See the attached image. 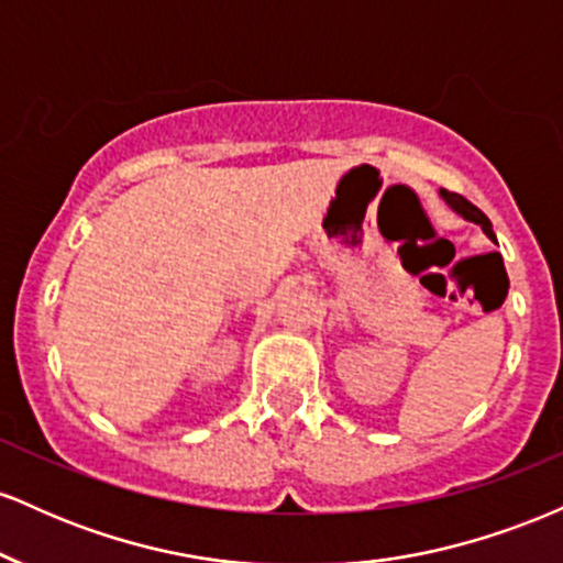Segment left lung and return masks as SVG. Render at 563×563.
Returning <instances> with one entry per match:
<instances>
[{"instance_id":"obj_1","label":"left lung","mask_w":563,"mask_h":563,"mask_svg":"<svg viewBox=\"0 0 563 563\" xmlns=\"http://www.w3.org/2000/svg\"><path fill=\"white\" fill-rule=\"evenodd\" d=\"M439 192H442V198L448 200L452 211H457V214H461L463 219H468V222H476V224H482V230L487 232V238H489V241H495L493 224H489V219L484 217L482 211L476 209L474 203H471V200H466V198H463V196H457V192H450V190H439ZM495 243H497V241H495Z\"/></svg>"}]
</instances>
